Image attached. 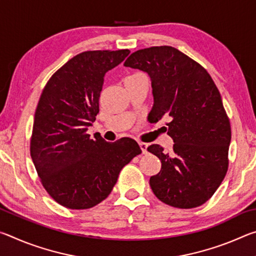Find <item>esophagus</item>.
I'll list each match as a JSON object with an SVG mask.
<instances>
[{
	"label": "esophagus",
	"instance_id": "34e87169",
	"mask_svg": "<svg viewBox=\"0 0 256 256\" xmlns=\"http://www.w3.org/2000/svg\"><path fill=\"white\" fill-rule=\"evenodd\" d=\"M138 146H140V148L142 150V154L148 152V151H146V148H148V144H144V142H138Z\"/></svg>",
	"mask_w": 256,
	"mask_h": 256
}]
</instances>
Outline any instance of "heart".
<instances>
[{
	"label": "heart",
	"instance_id": "obj_1",
	"mask_svg": "<svg viewBox=\"0 0 256 256\" xmlns=\"http://www.w3.org/2000/svg\"><path fill=\"white\" fill-rule=\"evenodd\" d=\"M136 74H140V73H136ZM136 74H133V76H136Z\"/></svg>",
	"mask_w": 256,
	"mask_h": 256
}]
</instances>
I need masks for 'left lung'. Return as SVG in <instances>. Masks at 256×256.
Returning a JSON list of instances; mask_svg holds the SVG:
<instances>
[{"mask_svg":"<svg viewBox=\"0 0 256 256\" xmlns=\"http://www.w3.org/2000/svg\"><path fill=\"white\" fill-rule=\"evenodd\" d=\"M125 66L146 72L151 79L152 123L170 118V152L159 144L148 151L160 159L162 170L150 177L154 196L168 206L190 209L206 203L228 170L232 130L222 96L209 73L172 46L138 50Z\"/></svg>","mask_w":256,"mask_h":256,"instance_id":"left-lung-1","label":"left lung"}]
</instances>
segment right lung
Segmentation results:
<instances>
[{
	"mask_svg": "<svg viewBox=\"0 0 256 256\" xmlns=\"http://www.w3.org/2000/svg\"><path fill=\"white\" fill-rule=\"evenodd\" d=\"M128 50L76 55L47 82L34 112L30 156L47 193L58 204L89 209L110 196L120 172L141 154L136 141L90 138L106 72Z\"/></svg>",
	"mask_w": 256,
	"mask_h": 256,
	"instance_id": "1",
	"label": "right lung"
}]
</instances>
